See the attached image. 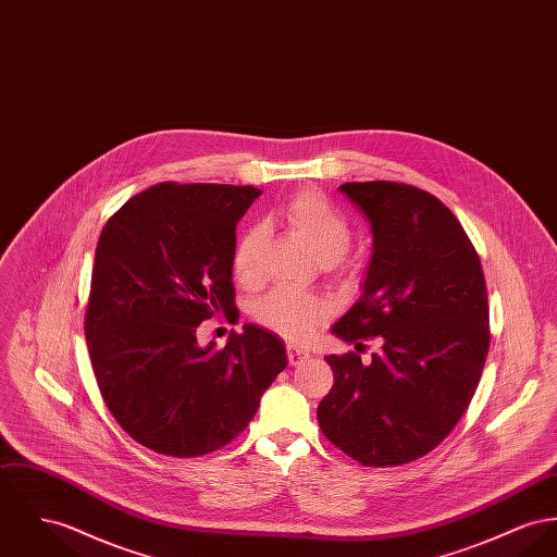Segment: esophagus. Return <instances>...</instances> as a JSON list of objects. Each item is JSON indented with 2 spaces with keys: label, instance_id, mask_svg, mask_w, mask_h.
<instances>
[{
  "label": "esophagus",
  "instance_id": "obj_1",
  "mask_svg": "<svg viewBox=\"0 0 557 557\" xmlns=\"http://www.w3.org/2000/svg\"><path fill=\"white\" fill-rule=\"evenodd\" d=\"M308 359H310L308 350H301L297 346H287V361H289V366H301Z\"/></svg>",
  "mask_w": 557,
  "mask_h": 557
}]
</instances>
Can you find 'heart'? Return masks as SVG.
Listing matches in <instances>:
<instances>
[{
  "mask_svg": "<svg viewBox=\"0 0 557 557\" xmlns=\"http://www.w3.org/2000/svg\"><path fill=\"white\" fill-rule=\"evenodd\" d=\"M283 215L317 260L334 263L348 251L352 227L323 194L312 189L299 191L285 205ZM261 240L263 232L260 227H251L234 251L232 272L243 285H251L260 276L258 256ZM253 314L268 330L301 342L314 334V330L325 321L327 306L319 297L274 292L261 299Z\"/></svg>",
  "mask_w": 557,
  "mask_h": 557,
  "instance_id": "heart-1",
  "label": "heart"
}]
</instances>
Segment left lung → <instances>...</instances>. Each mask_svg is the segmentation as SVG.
<instances>
[{
  "instance_id": "1",
  "label": "left lung",
  "mask_w": 557,
  "mask_h": 557,
  "mask_svg": "<svg viewBox=\"0 0 557 557\" xmlns=\"http://www.w3.org/2000/svg\"><path fill=\"white\" fill-rule=\"evenodd\" d=\"M373 234L363 296L337 321L346 342L380 335L366 366L330 355L334 386L317 409L323 435L366 467L411 462L469 408L490 348L482 261L433 194L395 182L344 184ZM361 344V342H359Z\"/></svg>"
}]
</instances>
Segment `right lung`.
Returning <instances> with one entry per match:
<instances>
[{
    "instance_id": "right-lung-1",
    "label": "right lung",
    "mask_w": 557,
    "mask_h": 557,
    "mask_svg": "<svg viewBox=\"0 0 557 557\" xmlns=\"http://www.w3.org/2000/svg\"><path fill=\"white\" fill-rule=\"evenodd\" d=\"M260 194L158 184L99 236L84 321L90 363L117 424L158 454L191 458L230 444L287 368L283 342L251 323L222 350L196 339L202 321L236 310V223Z\"/></svg>"
}]
</instances>
